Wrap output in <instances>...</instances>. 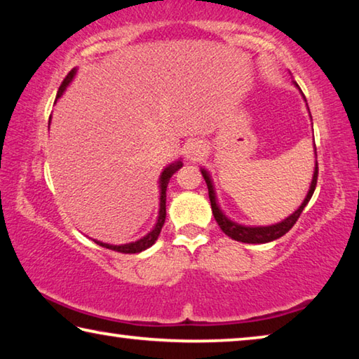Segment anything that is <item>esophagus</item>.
Segmentation results:
<instances>
[{
	"label": "esophagus",
	"mask_w": 359,
	"mask_h": 359,
	"mask_svg": "<svg viewBox=\"0 0 359 359\" xmlns=\"http://www.w3.org/2000/svg\"><path fill=\"white\" fill-rule=\"evenodd\" d=\"M205 155V149L201 142H191L190 145H187L185 149V158L188 161H199L201 158Z\"/></svg>",
	"instance_id": "esophagus-1"
}]
</instances>
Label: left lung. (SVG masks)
Returning a JSON list of instances; mask_svg holds the SVG:
<instances>
[{
    "instance_id": "obj_1",
    "label": "left lung",
    "mask_w": 359,
    "mask_h": 359,
    "mask_svg": "<svg viewBox=\"0 0 359 359\" xmlns=\"http://www.w3.org/2000/svg\"><path fill=\"white\" fill-rule=\"evenodd\" d=\"M294 85H296V87H299L297 83H294ZM315 156H317V149H315ZM201 174H203V177L205 180V184H208V188H209V199H210V205H212V214H214L218 226L222 228L223 233L229 236L231 239L239 241V242H245V244H266V242H271V241H276L278 238H282L283 234H287L288 231L294 226V223L297 222V218H299V215L302 214L304 208H306L307 203L311 201L312 194L315 191V187H317L318 163L315 161V171H313L312 184H311V188H309V193H307L306 199H304V203L299 205V209L294 210L293 214L285 218V220H282L280 223L271 224V226H245V224H239V223H236L233 220H229V218L223 214L222 209L218 208L215 190H214V185H212L210 174L205 171V169H201Z\"/></svg>"
}]
</instances>
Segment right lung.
Here are the masks:
<instances>
[{
  "instance_id": "obj_1",
  "label": "right lung",
  "mask_w": 359,
  "mask_h": 359,
  "mask_svg": "<svg viewBox=\"0 0 359 359\" xmlns=\"http://www.w3.org/2000/svg\"><path fill=\"white\" fill-rule=\"evenodd\" d=\"M74 76H76V68L69 71V74L65 77V81L62 82V85H60L58 93H57V100L63 95L66 87H68L69 82L72 81V77H74ZM180 168H182V161L172 163V165H169L160 175V212H158L156 224L147 236H144L142 239H139L136 242H131V244H125V245H111V244H104V242L95 241L96 244L101 245V247H106V248H109V250H115V252H120V253H139V252L145 250V248L154 245L155 241L158 239V236H160L163 224H165V220H166V188H168V184H169V179H171L172 174L175 171H179Z\"/></svg>"
}]
</instances>
